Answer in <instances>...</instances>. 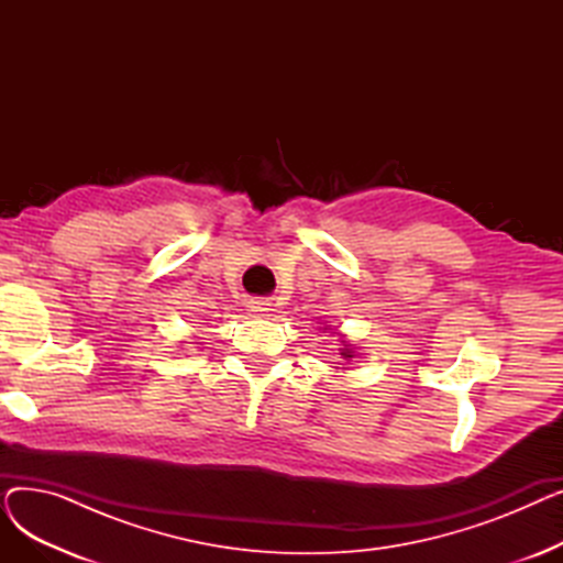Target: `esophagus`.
Returning <instances> with one entry per match:
<instances>
[{
  "label": "esophagus",
  "instance_id": "obj_1",
  "mask_svg": "<svg viewBox=\"0 0 563 563\" xmlns=\"http://www.w3.org/2000/svg\"><path fill=\"white\" fill-rule=\"evenodd\" d=\"M269 310H272V303L266 299H251L249 301V312H253L255 317H264Z\"/></svg>",
  "mask_w": 563,
  "mask_h": 563
}]
</instances>
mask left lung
<instances>
[{
	"mask_svg": "<svg viewBox=\"0 0 563 563\" xmlns=\"http://www.w3.org/2000/svg\"><path fill=\"white\" fill-rule=\"evenodd\" d=\"M342 356H344V358H351V351H349V349H346V351H342Z\"/></svg>",
	"mask_w": 563,
	"mask_h": 563,
	"instance_id": "obj_1",
	"label": "left lung"
}]
</instances>
